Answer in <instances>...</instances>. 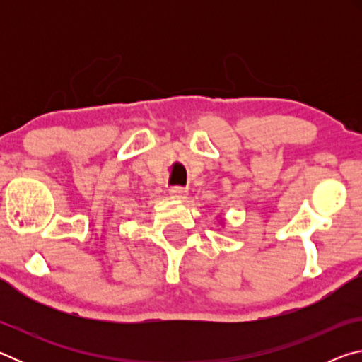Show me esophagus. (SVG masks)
<instances>
[{
	"instance_id": "1",
	"label": "esophagus",
	"mask_w": 362,
	"mask_h": 362,
	"mask_svg": "<svg viewBox=\"0 0 362 362\" xmlns=\"http://www.w3.org/2000/svg\"><path fill=\"white\" fill-rule=\"evenodd\" d=\"M169 194L175 199H185L187 194H188V189L183 188V187H173L169 189Z\"/></svg>"
}]
</instances>
